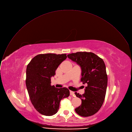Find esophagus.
I'll return each mask as SVG.
<instances>
[{"mask_svg":"<svg viewBox=\"0 0 132 132\" xmlns=\"http://www.w3.org/2000/svg\"><path fill=\"white\" fill-rule=\"evenodd\" d=\"M70 95H71V96H74V97L75 96V94H74V92L70 90Z\"/></svg>","mask_w":132,"mask_h":132,"instance_id":"esophagus-1","label":"esophagus"}]
</instances>
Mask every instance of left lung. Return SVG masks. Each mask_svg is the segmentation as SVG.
I'll use <instances>...</instances> for the list:
<instances>
[{"mask_svg": "<svg viewBox=\"0 0 132 132\" xmlns=\"http://www.w3.org/2000/svg\"><path fill=\"white\" fill-rule=\"evenodd\" d=\"M68 57L81 67V81L87 84L83 94L75 93L82 100V104L75 111L82 117L93 116L101 107L106 96L108 77L104 62L93 52H77Z\"/></svg>", "mask_w": 132, "mask_h": 132, "instance_id": "obj_1", "label": "left lung"}]
</instances>
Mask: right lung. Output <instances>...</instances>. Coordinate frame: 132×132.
<instances>
[{
	"mask_svg": "<svg viewBox=\"0 0 132 132\" xmlns=\"http://www.w3.org/2000/svg\"><path fill=\"white\" fill-rule=\"evenodd\" d=\"M67 58L66 54H40L34 57L26 68L25 83L30 100L43 115L55 114L61 100L70 95L66 87L51 86V77L55 76L58 66Z\"/></svg>",
	"mask_w": 132,
	"mask_h": 132,
	"instance_id": "1",
	"label": "right lung"
}]
</instances>
